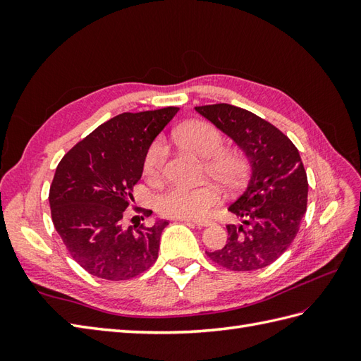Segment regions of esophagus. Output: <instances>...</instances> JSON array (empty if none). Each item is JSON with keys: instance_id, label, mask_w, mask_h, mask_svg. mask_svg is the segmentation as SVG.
<instances>
[{"instance_id": "esophagus-1", "label": "esophagus", "mask_w": 361, "mask_h": 361, "mask_svg": "<svg viewBox=\"0 0 361 361\" xmlns=\"http://www.w3.org/2000/svg\"><path fill=\"white\" fill-rule=\"evenodd\" d=\"M185 221L189 225L197 226V228H204V226H209L214 224V221H211V220H185Z\"/></svg>"}]
</instances>
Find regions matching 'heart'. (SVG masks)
I'll return each instance as SVG.
<instances>
[{
  "mask_svg": "<svg viewBox=\"0 0 361 361\" xmlns=\"http://www.w3.org/2000/svg\"><path fill=\"white\" fill-rule=\"evenodd\" d=\"M172 140L180 147L188 149L200 158H208L204 171L225 189L240 186L248 173V163L242 153L224 150L225 137L209 122L192 121L176 127ZM167 147L163 141L153 142L144 159V172L150 180H158L163 173ZM220 200L219 190L212 185L171 186L157 198V211L169 219H202Z\"/></svg>",
  "mask_w": 361,
  "mask_h": 361,
  "instance_id": "b5f03b06",
  "label": "heart"
}]
</instances>
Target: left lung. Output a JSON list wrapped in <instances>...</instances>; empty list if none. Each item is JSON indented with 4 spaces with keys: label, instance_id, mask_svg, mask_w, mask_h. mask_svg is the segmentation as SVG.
<instances>
[{
    "label": "left lung",
    "instance_id": "1",
    "mask_svg": "<svg viewBox=\"0 0 361 361\" xmlns=\"http://www.w3.org/2000/svg\"><path fill=\"white\" fill-rule=\"evenodd\" d=\"M245 152L251 176L229 206L240 225H228L221 250L206 251L212 262L233 271L273 264L295 240L307 209L309 183L299 152L288 137L255 113L229 104L195 106Z\"/></svg>",
    "mask_w": 361,
    "mask_h": 361
}]
</instances>
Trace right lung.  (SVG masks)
<instances>
[{
    "label": "right lung",
    "instance_id": "1",
    "mask_svg": "<svg viewBox=\"0 0 361 361\" xmlns=\"http://www.w3.org/2000/svg\"><path fill=\"white\" fill-rule=\"evenodd\" d=\"M178 110L118 114L75 144L56 169L49 189L54 228L71 257L96 278L132 279L155 264L169 221L124 228L122 219L150 144Z\"/></svg>",
    "mask_w": 361,
    "mask_h": 361
}]
</instances>
